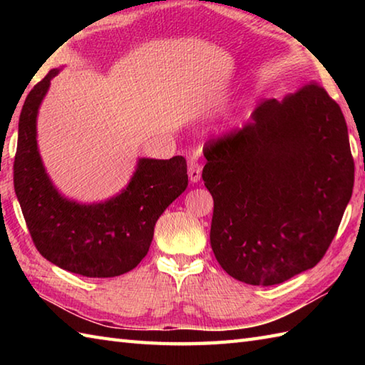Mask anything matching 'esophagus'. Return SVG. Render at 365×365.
<instances>
[{
  "label": "esophagus",
  "mask_w": 365,
  "mask_h": 365,
  "mask_svg": "<svg viewBox=\"0 0 365 365\" xmlns=\"http://www.w3.org/2000/svg\"><path fill=\"white\" fill-rule=\"evenodd\" d=\"M200 175H202V165L197 161H191L188 166V177L191 183H197L200 180Z\"/></svg>",
  "instance_id": "1"
}]
</instances>
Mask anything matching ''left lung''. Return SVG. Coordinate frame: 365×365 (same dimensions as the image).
Wrapping results in <instances>:
<instances>
[{
	"label": "left lung",
	"instance_id": "1",
	"mask_svg": "<svg viewBox=\"0 0 365 365\" xmlns=\"http://www.w3.org/2000/svg\"><path fill=\"white\" fill-rule=\"evenodd\" d=\"M210 243L227 274L274 285L314 268L336 237L354 183L340 106L317 83L265 100L243 128L204 147Z\"/></svg>",
	"mask_w": 365,
	"mask_h": 365
}]
</instances>
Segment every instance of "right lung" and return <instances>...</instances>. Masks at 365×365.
Returning a JSON list of instances; mask_svg holds the SVG:
<instances>
[{
  "label": "right lung",
  "instance_id": "add662e5",
  "mask_svg": "<svg viewBox=\"0 0 365 365\" xmlns=\"http://www.w3.org/2000/svg\"><path fill=\"white\" fill-rule=\"evenodd\" d=\"M59 73L31 89L19 120L14 188L31 238L54 265L86 277L128 273L149 251L161 213L188 187L187 160L139 158L127 188L98 204H78L54 188L37 149V113Z\"/></svg>",
  "mask_w": 365,
  "mask_h": 365
}]
</instances>
